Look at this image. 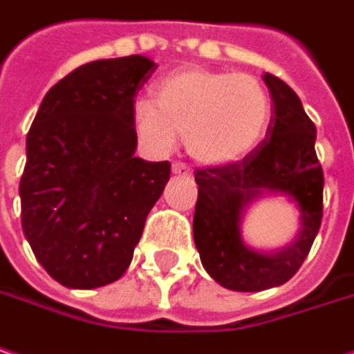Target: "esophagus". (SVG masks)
Instances as JSON below:
<instances>
[{
  "instance_id": "34e87169",
  "label": "esophagus",
  "mask_w": 354,
  "mask_h": 354,
  "mask_svg": "<svg viewBox=\"0 0 354 354\" xmlns=\"http://www.w3.org/2000/svg\"><path fill=\"white\" fill-rule=\"evenodd\" d=\"M172 174H176V176L190 178L192 176V170H190L186 164H182V162H174V164H172Z\"/></svg>"
}]
</instances>
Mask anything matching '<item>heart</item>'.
<instances>
[{
    "label": "heart",
    "instance_id": "1",
    "mask_svg": "<svg viewBox=\"0 0 354 354\" xmlns=\"http://www.w3.org/2000/svg\"><path fill=\"white\" fill-rule=\"evenodd\" d=\"M272 120V102L254 75L188 66L164 75L154 100L134 104L138 136L156 152H170L184 136L204 166H230L250 156Z\"/></svg>",
    "mask_w": 354,
    "mask_h": 354
}]
</instances>
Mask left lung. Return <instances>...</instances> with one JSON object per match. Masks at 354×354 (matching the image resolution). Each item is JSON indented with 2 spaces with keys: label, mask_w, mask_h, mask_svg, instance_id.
<instances>
[{
  "label": "left lung",
  "mask_w": 354,
  "mask_h": 354,
  "mask_svg": "<svg viewBox=\"0 0 354 354\" xmlns=\"http://www.w3.org/2000/svg\"><path fill=\"white\" fill-rule=\"evenodd\" d=\"M272 97L266 140L230 166L196 170L194 244L202 266L220 286L259 292L290 281L319 234L324 176L315 152L317 128L301 97L277 75H262ZM281 194L297 204L301 228L279 251H257L241 239V216L250 201Z\"/></svg>",
  "instance_id": "obj_1"
}]
</instances>
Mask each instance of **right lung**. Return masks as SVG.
<instances>
[{"instance_id":"obj_1","label":"right lung","mask_w":354,"mask_h":354,"mask_svg":"<svg viewBox=\"0 0 354 354\" xmlns=\"http://www.w3.org/2000/svg\"><path fill=\"white\" fill-rule=\"evenodd\" d=\"M156 68L146 55L84 64L35 114L19 182L21 228L37 262L68 288L106 286L126 272L170 180L168 162L134 156V95Z\"/></svg>"}]
</instances>
